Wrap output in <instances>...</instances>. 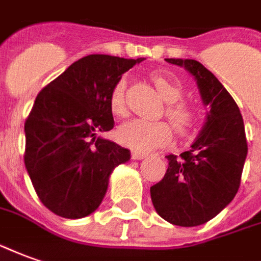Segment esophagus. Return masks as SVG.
I'll use <instances>...</instances> for the list:
<instances>
[{"mask_svg": "<svg viewBox=\"0 0 261 261\" xmlns=\"http://www.w3.org/2000/svg\"><path fill=\"white\" fill-rule=\"evenodd\" d=\"M131 156H133V160H143L147 156V154H144L141 151H137V149H133L131 151Z\"/></svg>", "mask_w": 261, "mask_h": 261, "instance_id": "esophagus-1", "label": "esophagus"}]
</instances>
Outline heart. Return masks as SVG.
<instances>
[{
	"mask_svg": "<svg viewBox=\"0 0 261 261\" xmlns=\"http://www.w3.org/2000/svg\"><path fill=\"white\" fill-rule=\"evenodd\" d=\"M151 79L155 85L156 90L161 93L164 100L168 103L165 109V114L172 123L175 130L179 134H185L191 130V127L196 121L195 110L184 101H178L184 94V86L179 80L172 74L155 72ZM110 112L116 117H124L127 114V103H125V80H118L113 86L109 96ZM117 137L120 143L128 145L138 151H151V149L164 147L172 138V127L167 121H148L143 118H134L124 124H121L117 130Z\"/></svg>",
	"mask_w": 261,
	"mask_h": 261,
	"instance_id": "obj_1",
	"label": "heart"
}]
</instances>
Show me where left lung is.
<instances>
[{"mask_svg":"<svg viewBox=\"0 0 261 261\" xmlns=\"http://www.w3.org/2000/svg\"><path fill=\"white\" fill-rule=\"evenodd\" d=\"M192 74L202 103L207 107L205 124L179 158L167 155L168 169L152 185L156 213L176 226H199L213 219L238 194L247 141L236 101L216 76L194 59H165Z\"/></svg>","mask_w":261,"mask_h":261,"instance_id":"obj_1","label":"left lung"}]
</instances>
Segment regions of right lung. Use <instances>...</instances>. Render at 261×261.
Returning a JSON list of instances; mask_svg holds the SVG:
<instances>
[{"mask_svg": "<svg viewBox=\"0 0 261 261\" xmlns=\"http://www.w3.org/2000/svg\"><path fill=\"white\" fill-rule=\"evenodd\" d=\"M144 58L89 55L36 96L25 121V168L50 212L80 219L100 206L113 169L130 149L99 136L114 127L113 86Z\"/></svg>", "mask_w": 261, "mask_h": 261, "instance_id": "1", "label": "right lung"}]
</instances>
